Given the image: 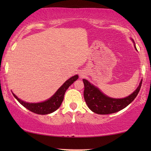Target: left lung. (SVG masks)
Returning a JSON list of instances; mask_svg holds the SVG:
<instances>
[{"label":"left lung","instance_id":"obj_1","mask_svg":"<svg viewBox=\"0 0 151 151\" xmlns=\"http://www.w3.org/2000/svg\"><path fill=\"white\" fill-rule=\"evenodd\" d=\"M82 80L84 85V98L86 104L93 112L101 115L116 113L127 107L137 97L142 83V80H141L137 89L127 98L115 99L105 96L86 80Z\"/></svg>","mask_w":151,"mask_h":151}]
</instances>
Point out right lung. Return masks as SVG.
<instances>
[{"mask_svg":"<svg viewBox=\"0 0 151 151\" xmlns=\"http://www.w3.org/2000/svg\"><path fill=\"white\" fill-rule=\"evenodd\" d=\"M78 78V76L76 75L73 77L70 78L69 80H67L65 83L63 84V86H60V88L57 91L56 93L51 97L48 100L45 101L43 102L40 103H28L25 102L24 101H22L18 98V97L14 95L15 98L21 104L22 106L32 112L36 113V114L40 115H46L49 113H53V111H56L58 109L60 106V105L63 102L64 96L66 91L69 87L70 85H71Z\"/></svg>","mask_w":151,"mask_h":151,"instance_id":"add662e5","label":"right lung"}]
</instances>
